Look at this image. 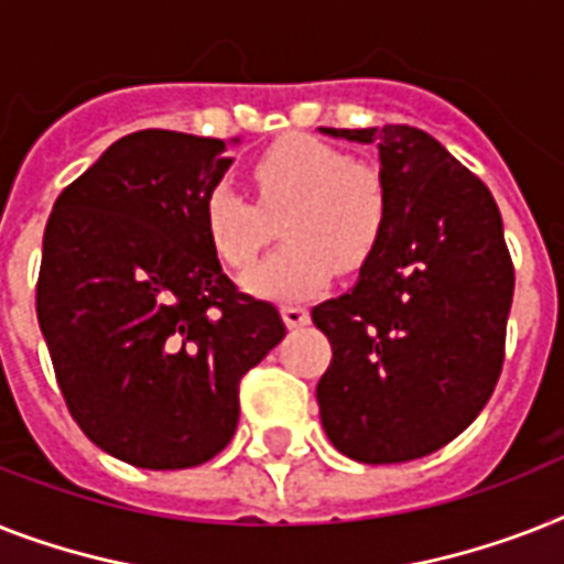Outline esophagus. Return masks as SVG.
Masks as SVG:
<instances>
[{
	"mask_svg": "<svg viewBox=\"0 0 564 564\" xmlns=\"http://www.w3.org/2000/svg\"><path fill=\"white\" fill-rule=\"evenodd\" d=\"M281 315H283V322H286V327H304V324L310 322V310L297 304H283Z\"/></svg>",
	"mask_w": 564,
	"mask_h": 564,
	"instance_id": "obj_1",
	"label": "esophagus"
}]
</instances>
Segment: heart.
I'll return each instance as SVG.
<instances>
[{"label": "heart", "mask_w": 564, "mask_h": 564, "mask_svg": "<svg viewBox=\"0 0 564 564\" xmlns=\"http://www.w3.org/2000/svg\"><path fill=\"white\" fill-rule=\"evenodd\" d=\"M258 203L235 185L205 191L203 231L226 267L246 269L281 219L286 246L242 274V286L260 297L297 301L324 290L333 267L356 272L377 254L386 237L391 196L379 167L329 141L290 132L251 162Z\"/></svg>", "instance_id": "b5f03b06"}]
</instances>
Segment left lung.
<instances>
[{"label":"left lung","instance_id":"1","mask_svg":"<svg viewBox=\"0 0 564 564\" xmlns=\"http://www.w3.org/2000/svg\"><path fill=\"white\" fill-rule=\"evenodd\" d=\"M324 132L377 141L391 214L354 290L313 306L333 347L322 423L341 455L405 464L455 441L496 391L516 269L489 187L429 132Z\"/></svg>","mask_w":564,"mask_h":564}]
</instances>
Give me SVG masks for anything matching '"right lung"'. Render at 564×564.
<instances>
[{
	"label": "right lung",
	"mask_w": 564,
	"mask_h": 564,
	"mask_svg": "<svg viewBox=\"0 0 564 564\" xmlns=\"http://www.w3.org/2000/svg\"><path fill=\"white\" fill-rule=\"evenodd\" d=\"M226 141L171 130L118 139L54 203L36 318L68 414L95 446L141 469L219 455L240 379L283 336L281 313L223 272L203 199Z\"/></svg>",
	"instance_id": "right-lung-1"
}]
</instances>
